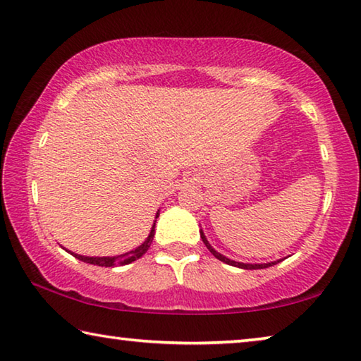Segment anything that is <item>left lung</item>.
I'll use <instances>...</instances> for the list:
<instances>
[{"mask_svg": "<svg viewBox=\"0 0 361 361\" xmlns=\"http://www.w3.org/2000/svg\"><path fill=\"white\" fill-rule=\"evenodd\" d=\"M200 237H202V242L205 243V247L210 250V253H212L213 256H215L216 259L223 261V262H226V264H229V266H235V267H240V269H250V271H252V269H264V267H271V266L277 264V262L282 261V259H279V261H272V262H267V264H245V262H237V261H232V259H229V258H226V256H223L221 253H218L216 250L210 245L209 240H207V237L204 235V232H200Z\"/></svg>", "mask_w": 361, "mask_h": 361, "instance_id": "obj_1", "label": "left lung"}]
</instances>
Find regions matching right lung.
<instances>
[{
    "label": "right lung",
    "mask_w": 361,
    "mask_h": 361,
    "mask_svg": "<svg viewBox=\"0 0 361 361\" xmlns=\"http://www.w3.org/2000/svg\"><path fill=\"white\" fill-rule=\"evenodd\" d=\"M159 216V212L156 218ZM154 228H156V223L152 224L151 232L148 235V239H146L142 245L138 248L132 250L129 253H124V255H119V256H103V258H99V256H82V255H75L71 253L75 258H78L79 261H84V262H89V264H94V266H102V267H113V266H126V264H130L132 261H137L138 258H142V256L148 252V248L152 242V237H154Z\"/></svg>",
    "instance_id": "1"
}]
</instances>
